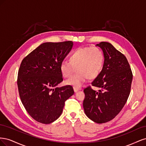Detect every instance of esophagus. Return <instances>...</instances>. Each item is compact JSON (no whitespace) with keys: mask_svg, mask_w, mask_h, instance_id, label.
<instances>
[{"mask_svg":"<svg viewBox=\"0 0 146 146\" xmlns=\"http://www.w3.org/2000/svg\"><path fill=\"white\" fill-rule=\"evenodd\" d=\"M80 90H81L80 88H77L74 87V91L75 92H78V91H80Z\"/></svg>","mask_w":146,"mask_h":146,"instance_id":"34e87169","label":"esophagus"}]
</instances>
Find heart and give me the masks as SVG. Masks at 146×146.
I'll return each instance as SVG.
<instances>
[{
  "instance_id": "b5f03b06",
  "label": "heart",
  "mask_w": 146,
  "mask_h": 146,
  "mask_svg": "<svg viewBox=\"0 0 146 146\" xmlns=\"http://www.w3.org/2000/svg\"><path fill=\"white\" fill-rule=\"evenodd\" d=\"M104 53L97 47L78 48L70 56L69 61H63L60 69L63 76L71 77L77 69V74L64 82L65 85L79 88L86 83L88 78L98 77L103 68Z\"/></svg>"
}]
</instances>
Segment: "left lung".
Segmentation results:
<instances>
[{"label":"left lung","mask_w":146,"mask_h":146,"mask_svg":"<svg viewBox=\"0 0 146 146\" xmlns=\"http://www.w3.org/2000/svg\"><path fill=\"white\" fill-rule=\"evenodd\" d=\"M104 53V63L99 76L91 85L100 88L98 92L88 87L83 108L91 120L102 123L112 120L125 105L129 98L133 78L126 57L108 42L96 45Z\"/></svg>","instance_id":"left-lung-1"}]
</instances>
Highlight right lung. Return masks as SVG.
I'll return each instance as SVG.
<instances>
[{
  "label": "right lung",
  "instance_id": "1",
  "mask_svg": "<svg viewBox=\"0 0 146 146\" xmlns=\"http://www.w3.org/2000/svg\"><path fill=\"white\" fill-rule=\"evenodd\" d=\"M72 41L44 42L23 59L17 77L22 103L35 121L48 124L63 112L65 101L74 92L71 86L57 87L63 81L60 66L71 50Z\"/></svg>",
  "mask_w": 146,
  "mask_h": 146
}]
</instances>
